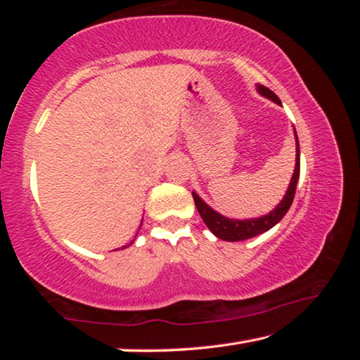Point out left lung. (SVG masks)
<instances>
[{"label": "left lung", "instance_id": "obj_1", "mask_svg": "<svg viewBox=\"0 0 360 360\" xmlns=\"http://www.w3.org/2000/svg\"><path fill=\"white\" fill-rule=\"evenodd\" d=\"M257 92L260 95H264L265 98L281 105V100H279L270 89H266L265 85L257 84ZM294 133H295V143H297L294 174H292L288 192H285L281 203H279L271 212H268V214L257 219H245V221H240V219H229L222 214H219L217 211H214L211 206L206 205L197 193L192 192L193 202H195V206H197L200 216H202L203 222L208 225V229L217 236V238H221L224 241L249 240L252 238V236H257L260 233H264V231L270 230L271 227H275V225L285 216V212L289 211L292 202H294L298 176H300V146H298L297 131L294 130Z\"/></svg>", "mask_w": 360, "mask_h": 360}]
</instances>
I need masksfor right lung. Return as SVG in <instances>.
I'll list each match as a JSON object with an SVG mask.
<instances>
[{
  "label": "right lung",
  "instance_id": "right-lung-1",
  "mask_svg": "<svg viewBox=\"0 0 360 360\" xmlns=\"http://www.w3.org/2000/svg\"><path fill=\"white\" fill-rule=\"evenodd\" d=\"M131 243H133V241H131ZM131 243H130V245H131ZM124 248H127V246H124Z\"/></svg>",
  "mask_w": 360,
  "mask_h": 360
}]
</instances>
